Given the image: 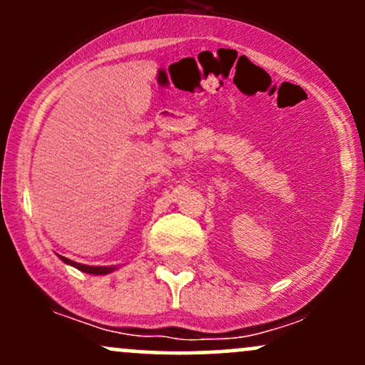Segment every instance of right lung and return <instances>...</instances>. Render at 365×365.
Here are the masks:
<instances>
[{"label": "right lung", "instance_id": "add662e5", "mask_svg": "<svg viewBox=\"0 0 365 365\" xmlns=\"http://www.w3.org/2000/svg\"><path fill=\"white\" fill-rule=\"evenodd\" d=\"M60 259L63 262H66V264H70V266H73V267H77L78 271H83V273H89V274H108V273H111V271H115L116 267L115 266H86V264H78V262H73V261H70V259H66V257H61L60 255Z\"/></svg>", "mask_w": 365, "mask_h": 365}]
</instances>
